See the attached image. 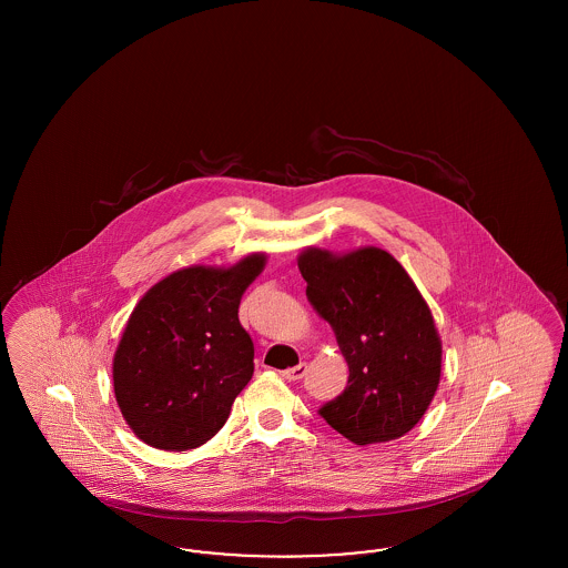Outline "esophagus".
I'll return each mask as SVG.
<instances>
[{
	"instance_id": "1",
	"label": "esophagus",
	"mask_w": 568,
	"mask_h": 568,
	"mask_svg": "<svg viewBox=\"0 0 568 568\" xmlns=\"http://www.w3.org/2000/svg\"><path fill=\"white\" fill-rule=\"evenodd\" d=\"M304 375H306V364H304V362L297 364L294 368L283 371V377L287 378V381H300Z\"/></svg>"
}]
</instances>
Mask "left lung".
Segmentation results:
<instances>
[{
	"instance_id": "obj_1",
	"label": "left lung",
	"mask_w": 568,
	"mask_h": 568,
	"mask_svg": "<svg viewBox=\"0 0 568 568\" xmlns=\"http://www.w3.org/2000/svg\"><path fill=\"white\" fill-rule=\"evenodd\" d=\"M297 268L313 308L332 325L349 366L341 396L320 415L355 445L405 436L440 381V336L426 300L383 248L345 255L304 248Z\"/></svg>"
}]
</instances>
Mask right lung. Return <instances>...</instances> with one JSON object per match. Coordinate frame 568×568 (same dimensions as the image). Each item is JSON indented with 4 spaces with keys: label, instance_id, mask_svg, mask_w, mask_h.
I'll return each instance as SVG.
<instances>
[{
    "label": "right lung",
    "instance_id": "add662e5",
    "mask_svg": "<svg viewBox=\"0 0 568 568\" xmlns=\"http://www.w3.org/2000/svg\"><path fill=\"white\" fill-rule=\"evenodd\" d=\"M264 266V253L232 268L190 266L168 274L135 304L112 359V381L116 405L140 440L185 452L223 428L253 377V341L239 306Z\"/></svg>",
    "mask_w": 568,
    "mask_h": 568
}]
</instances>
